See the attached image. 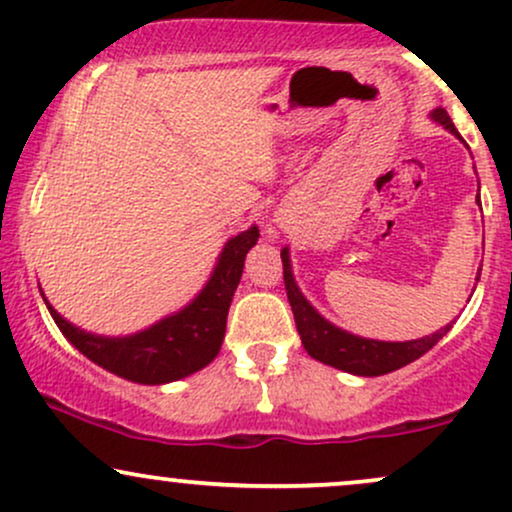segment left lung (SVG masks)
<instances>
[{
  "mask_svg": "<svg viewBox=\"0 0 512 512\" xmlns=\"http://www.w3.org/2000/svg\"><path fill=\"white\" fill-rule=\"evenodd\" d=\"M431 117L438 125H443L445 129H450L452 134H457L450 115L445 113L443 108L433 110ZM281 262H284L286 296H289L293 320H296V330L301 334L305 351H308L315 361L327 363V366L332 368L346 370V373L354 375H366V378L392 373V370L407 366V363L424 356L426 351L433 349L452 327L445 325L440 327L438 332L428 334V337L409 339V342H378V339L358 337V334H351L342 330V327L332 325L330 320H325V317L308 303V298L303 296L296 279H293L289 248L281 250Z\"/></svg>",
  "mask_w": 512,
  "mask_h": 512,
  "instance_id": "left-lung-1",
  "label": "left lung"
}]
</instances>
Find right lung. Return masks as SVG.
<instances>
[{
    "label": "right lung",
    "mask_w": 512,
    "mask_h": 512,
    "mask_svg": "<svg viewBox=\"0 0 512 512\" xmlns=\"http://www.w3.org/2000/svg\"><path fill=\"white\" fill-rule=\"evenodd\" d=\"M257 238H260L257 226L233 236L223 245L204 289L185 308L127 337H103V334L81 330L52 308L45 293L43 301L60 332L88 361L132 383H175L209 366L219 356L223 334H226L228 308L243 276L245 255L257 243Z\"/></svg>",
    "instance_id": "right-lung-1"
}]
</instances>
